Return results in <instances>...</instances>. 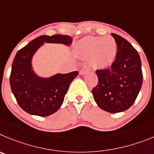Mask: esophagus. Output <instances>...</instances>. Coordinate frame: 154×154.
<instances>
[{"label": "esophagus", "mask_w": 154, "mask_h": 154, "mask_svg": "<svg viewBox=\"0 0 154 154\" xmlns=\"http://www.w3.org/2000/svg\"><path fill=\"white\" fill-rule=\"evenodd\" d=\"M89 70H90L89 66H88V65H87V64L84 65V66L81 67V69H80V74H81V75H84V74H87V72L89 71Z\"/></svg>", "instance_id": "esophagus-1"}]
</instances>
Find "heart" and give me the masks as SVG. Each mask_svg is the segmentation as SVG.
<instances>
[{
	"label": "heart",
	"instance_id": "obj_1",
	"mask_svg": "<svg viewBox=\"0 0 154 154\" xmlns=\"http://www.w3.org/2000/svg\"><path fill=\"white\" fill-rule=\"evenodd\" d=\"M77 47L82 56L91 57V64L97 68L111 64L117 53V43L110 36H87L79 41Z\"/></svg>",
	"mask_w": 154,
	"mask_h": 154
}]
</instances>
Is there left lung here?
Here are the masks:
<instances>
[{
	"instance_id": "obj_1",
	"label": "left lung",
	"mask_w": 154,
	"mask_h": 154,
	"mask_svg": "<svg viewBox=\"0 0 154 154\" xmlns=\"http://www.w3.org/2000/svg\"><path fill=\"white\" fill-rule=\"evenodd\" d=\"M111 35L117 44L116 59L110 68L96 70L98 84L92 94L101 109L119 113L134 104L142 86L143 73L137 51L124 37Z\"/></svg>"
}]
</instances>
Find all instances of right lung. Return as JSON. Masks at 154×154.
I'll return each mask as SVG.
<instances>
[{
  "label": "right lung",
  "instance_id": "obj_1",
  "mask_svg": "<svg viewBox=\"0 0 154 154\" xmlns=\"http://www.w3.org/2000/svg\"><path fill=\"white\" fill-rule=\"evenodd\" d=\"M44 43L70 45L72 37L68 35H42L19 50L12 63L10 84L19 106L24 111L40 117L54 113L63 102L70 83L79 74L77 71L57 74L42 78L34 74L31 59Z\"/></svg>",
  "mask_w": 154,
  "mask_h": 154
}]
</instances>
